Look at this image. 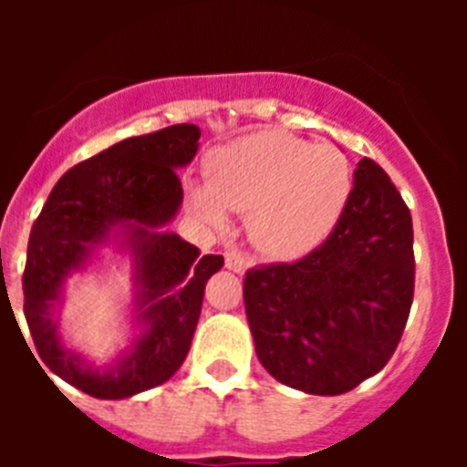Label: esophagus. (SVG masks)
I'll return each mask as SVG.
<instances>
[{"label": "esophagus", "mask_w": 467, "mask_h": 467, "mask_svg": "<svg viewBox=\"0 0 467 467\" xmlns=\"http://www.w3.org/2000/svg\"><path fill=\"white\" fill-rule=\"evenodd\" d=\"M224 264L229 271H236V274H245L250 266H253V259L243 254L241 250H226L224 253Z\"/></svg>", "instance_id": "1"}]
</instances>
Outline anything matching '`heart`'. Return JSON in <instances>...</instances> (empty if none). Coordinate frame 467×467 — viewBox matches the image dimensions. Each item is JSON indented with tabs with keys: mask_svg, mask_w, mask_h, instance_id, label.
<instances>
[{
	"mask_svg": "<svg viewBox=\"0 0 467 467\" xmlns=\"http://www.w3.org/2000/svg\"><path fill=\"white\" fill-rule=\"evenodd\" d=\"M350 193L346 156L329 144L262 130L214 150L208 187L192 184V213L224 229L226 211L247 214L250 241L274 259H296L323 245Z\"/></svg>",
	"mask_w": 467,
	"mask_h": 467,
	"instance_id": "heart-1",
	"label": "heart"
}]
</instances>
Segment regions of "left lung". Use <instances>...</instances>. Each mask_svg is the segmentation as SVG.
Instances as JSON below:
<instances>
[{"label": "left lung", "instance_id": "left-lung-1", "mask_svg": "<svg viewBox=\"0 0 467 467\" xmlns=\"http://www.w3.org/2000/svg\"><path fill=\"white\" fill-rule=\"evenodd\" d=\"M264 369L311 395H341L393 358L414 299L410 208L379 163L358 161L353 189L323 245L243 283Z\"/></svg>", "mask_w": 467, "mask_h": 467}]
</instances>
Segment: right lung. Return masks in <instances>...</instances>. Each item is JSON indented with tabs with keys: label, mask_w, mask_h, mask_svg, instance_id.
I'll list each match as a JSON object with an SVG mask.
<instances>
[{
	"label": "right lung",
	"mask_w": 467,
	"mask_h": 467,
	"mask_svg": "<svg viewBox=\"0 0 467 467\" xmlns=\"http://www.w3.org/2000/svg\"><path fill=\"white\" fill-rule=\"evenodd\" d=\"M201 128L177 123L69 168L32 224L23 274L25 320L41 360L53 374L98 400H123L166 383L182 367L193 339L205 283L224 266L177 234L161 231L182 203L177 168L192 163ZM121 233L136 262L134 346L111 368L98 370L65 349L55 306L64 280L83 268L95 244Z\"/></svg>",
	"instance_id": "obj_1"
}]
</instances>
